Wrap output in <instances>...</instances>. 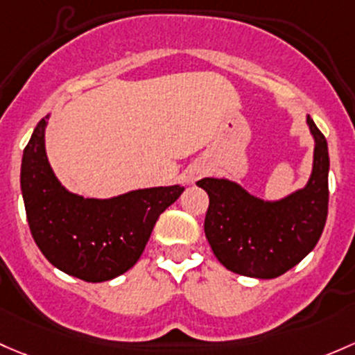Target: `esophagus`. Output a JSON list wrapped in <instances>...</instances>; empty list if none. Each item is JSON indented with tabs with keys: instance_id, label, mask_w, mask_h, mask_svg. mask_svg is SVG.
Returning a JSON list of instances; mask_svg holds the SVG:
<instances>
[{
	"instance_id": "34e87169",
	"label": "esophagus",
	"mask_w": 355,
	"mask_h": 355,
	"mask_svg": "<svg viewBox=\"0 0 355 355\" xmlns=\"http://www.w3.org/2000/svg\"><path fill=\"white\" fill-rule=\"evenodd\" d=\"M197 177H199V171H197V173H192V175H190V177H189V182H193V180H196Z\"/></svg>"
}]
</instances>
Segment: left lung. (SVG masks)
I'll return each instance as SVG.
<instances>
[{
    "label": "left lung",
    "mask_w": 355,
    "mask_h": 355,
    "mask_svg": "<svg viewBox=\"0 0 355 355\" xmlns=\"http://www.w3.org/2000/svg\"><path fill=\"white\" fill-rule=\"evenodd\" d=\"M315 159L308 185L277 202H266L225 178L197 182L209 196L204 231L227 270L274 279L301 262L318 243L328 214V146L308 115Z\"/></svg>",
    "instance_id": "left-lung-1"
}]
</instances>
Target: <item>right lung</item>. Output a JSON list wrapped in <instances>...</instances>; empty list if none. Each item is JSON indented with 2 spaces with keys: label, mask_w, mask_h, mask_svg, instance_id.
<instances>
[{
  "label": "right lung",
  "mask_w": 355,
  "mask_h": 355,
  "mask_svg": "<svg viewBox=\"0 0 355 355\" xmlns=\"http://www.w3.org/2000/svg\"><path fill=\"white\" fill-rule=\"evenodd\" d=\"M37 124L24 149L20 185L33 240L59 270L87 282H103L139 260L156 219L184 192L180 185L132 190L114 199H85L58 182Z\"/></svg>",
  "instance_id": "add662e5"
}]
</instances>
